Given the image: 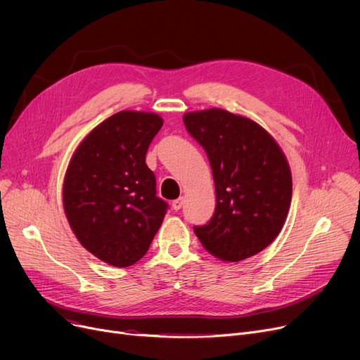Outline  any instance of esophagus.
Masks as SVG:
<instances>
[{
    "mask_svg": "<svg viewBox=\"0 0 360 360\" xmlns=\"http://www.w3.org/2000/svg\"><path fill=\"white\" fill-rule=\"evenodd\" d=\"M182 205H184V200H182V198H178V200H174V201H172V209H174L175 212L181 210Z\"/></svg>",
    "mask_w": 360,
    "mask_h": 360,
    "instance_id": "obj_1",
    "label": "esophagus"
}]
</instances>
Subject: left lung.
<instances>
[{"label": "left lung", "instance_id": "obj_1", "mask_svg": "<svg viewBox=\"0 0 360 360\" xmlns=\"http://www.w3.org/2000/svg\"><path fill=\"white\" fill-rule=\"evenodd\" d=\"M209 158L216 186L213 217L194 232L223 261L250 258L276 239L292 200V175L283 151L257 122L223 109L184 117Z\"/></svg>", "mask_w": 360, "mask_h": 360}]
</instances>
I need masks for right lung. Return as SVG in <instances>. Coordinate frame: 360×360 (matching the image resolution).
<instances>
[{
  "mask_svg": "<svg viewBox=\"0 0 360 360\" xmlns=\"http://www.w3.org/2000/svg\"><path fill=\"white\" fill-rule=\"evenodd\" d=\"M163 121L122 110L75 150L64 179V210L83 247L106 264L129 267L146 255L169 209L156 195L146 153Z\"/></svg>",
  "mask_w": 360,
  "mask_h": 360,
  "instance_id": "1",
  "label": "right lung"
}]
</instances>
